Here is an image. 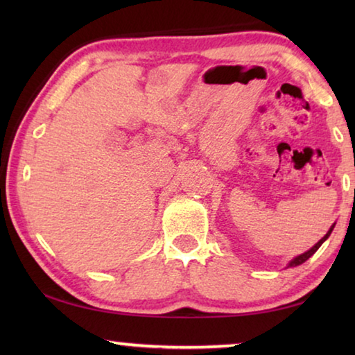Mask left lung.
Returning a JSON list of instances; mask_svg holds the SVG:
<instances>
[{
  "label": "left lung",
  "instance_id": "obj_1",
  "mask_svg": "<svg viewBox=\"0 0 355 355\" xmlns=\"http://www.w3.org/2000/svg\"><path fill=\"white\" fill-rule=\"evenodd\" d=\"M334 227L335 225H332V227H330V230L326 233V236H324V238H321L320 239V241H318L315 245H313V248H311L310 250H307V252H304V254L302 255H299V257H296V258H294V260H291L290 261V264H288V266H297V264H302L304 261H307L309 260V258L311 257V255H313L315 254V252L318 250V249H320L321 248V244L324 243V241H326V239L330 236V233H332V230H334Z\"/></svg>",
  "mask_w": 355,
  "mask_h": 355
}]
</instances>
